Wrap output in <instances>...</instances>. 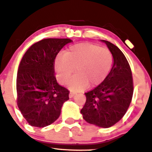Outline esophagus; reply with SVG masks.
Returning <instances> with one entry per match:
<instances>
[{
	"label": "esophagus",
	"mask_w": 152,
	"mask_h": 152,
	"mask_svg": "<svg viewBox=\"0 0 152 152\" xmlns=\"http://www.w3.org/2000/svg\"><path fill=\"white\" fill-rule=\"evenodd\" d=\"M76 94V92H74V91H71L69 93V97H73Z\"/></svg>",
	"instance_id": "esophagus-1"
}]
</instances>
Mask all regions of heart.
I'll use <instances>...</instances> for the list:
<instances>
[{
    "instance_id": "heart-1",
    "label": "heart",
    "mask_w": 152,
    "mask_h": 152,
    "mask_svg": "<svg viewBox=\"0 0 152 152\" xmlns=\"http://www.w3.org/2000/svg\"><path fill=\"white\" fill-rule=\"evenodd\" d=\"M114 62L111 52L107 48L90 43L71 45L55 60V70L58 79L66 84L76 69V75L69 86L73 90H83L101 83L110 72Z\"/></svg>"
}]
</instances>
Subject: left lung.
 I'll return each instance as SVG.
<instances>
[{
	"mask_svg": "<svg viewBox=\"0 0 152 152\" xmlns=\"http://www.w3.org/2000/svg\"><path fill=\"white\" fill-rule=\"evenodd\" d=\"M102 41L112 53L114 64L105 79L85 93L86 101L80 113L86 121L107 128L118 122L127 111L133 94V80L129 63L121 50L110 42Z\"/></svg>",
	"mask_w": 152,
	"mask_h": 152,
	"instance_id": "obj_1",
	"label": "left lung"
}]
</instances>
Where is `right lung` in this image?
<instances>
[{
    "mask_svg": "<svg viewBox=\"0 0 152 152\" xmlns=\"http://www.w3.org/2000/svg\"><path fill=\"white\" fill-rule=\"evenodd\" d=\"M69 38H46L27 50L19 65L17 104L31 126L43 128L59 118L69 91L57 82L55 60Z\"/></svg>",
    "mask_w": 152,
    "mask_h": 152,
    "instance_id": "obj_1",
    "label": "right lung"
}]
</instances>
